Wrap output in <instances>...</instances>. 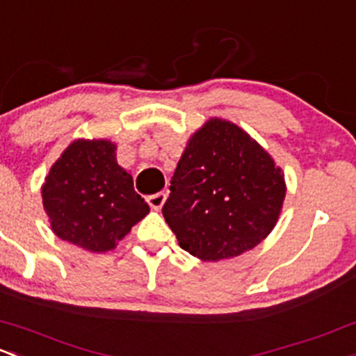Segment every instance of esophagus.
I'll use <instances>...</instances> for the list:
<instances>
[{
    "mask_svg": "<svg viewBox=\"0 0 356 356\" xmlns=\"http://www.w3.org/2000/svg\"><path fill=\"white\" fill-rule=\"evenodd\" d=\"M167 200V194L165 193H156L153 194V196H148V204L152 207V209H160L163 207V203H165Z\"/></svg>",
    "mask_w": 356,
    "mask_h": 356,
    "instance_id": "esophagus-1",
    "label": "esophagus"
}]
</instances>
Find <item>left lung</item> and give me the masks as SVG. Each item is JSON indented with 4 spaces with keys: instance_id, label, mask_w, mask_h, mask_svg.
Masks as SVG:
<instances>
[{
    "instance_id": "8db88e82",
    "label": "left lung",
    "mask_w": 356,
    "mask_h": 356,
    "mask_svg": "<svg viewBox=\"0 0 356 356\" xmlns=\"http://www.w3.org/2000/svg\"><path fill=\"white\" fill-rule=\"evenodd\" d=\"M285 194V174L266 149L232 121L211 118L191 134L162 213L191 256L220 261L271 234Z\"/></svg>"
}]
</instances>
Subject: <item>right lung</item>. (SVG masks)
Wrapping results in <instances>:
<instances>
[{"label": "right lung", "mask_w": 356, "mask_h": 356, "mask_svg": "<svg viewBox=\"0 0 356 356\" xmlns=\"http://www.w3.org/2000/svg\"><path fill=\"white\" fill-rule=\"evenodd\" d=\"M111 140L78 138L52 163L42 193L51 230L88 252H107L148 215Z\"/></svg>", "instance_id": "obj_1"}]
</instances>
